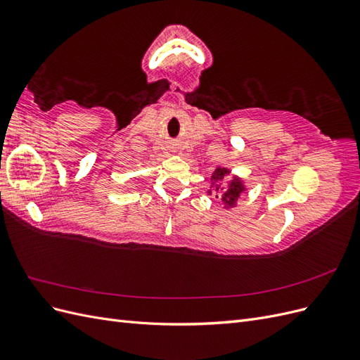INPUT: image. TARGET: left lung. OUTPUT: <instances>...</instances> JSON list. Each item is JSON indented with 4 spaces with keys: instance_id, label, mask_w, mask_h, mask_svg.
<instances>
[{
    "instance_id": "obj_1",
    "label": "left lung",
    "mask_w": 360,
    "mask_h": 360,
    "mask_svg": "<svg viewBox=\"0 0 360 360\" xmlns=\"http://www.w3.org/2000/svg\"><path fill=\"white\" fill-rule=\"evenodd\" d=\"M230 174H231L230 168H225L221 165L216 167L210 176V181L214 189L207 191V195L214 193V197L221 200L219 202L221 205H224V209H233V207L237 205V201L242 198V195L246 193L245 181L237 176H233L230 180H228L225 186V179L230 176ZM222 181H224V184L221 183Z\"/></svg>"
}]
</instances>
